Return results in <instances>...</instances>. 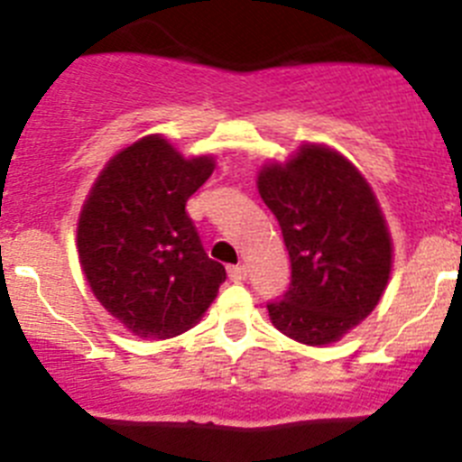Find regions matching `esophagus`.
<instances>
[{
    "mask_svg": "<svg viewBox=\"0 0 462 462\" xmlns=\"http://www.w3.org/2000/svg\"><path fill=\"white\" fill-rule=\"evenodd\" d=\"M228 277H231V282L247 280V268H245V266H228Z\"/></svg>",
    "mask_w": 462,
    "mask_h": 462,
    "instance_id": "34e87169",
    "label": "esophagus"
}]
</instances>
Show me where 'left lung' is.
I'll return each instance as SVG.
<instances>
[{"instance_id":"left-lung-1","label":"left lung","mask_w":462,"mask_h":462,"mask_svg":"<svg viewBox=\"0 0 462 462\" xmlns=\"http://www.w3.org/2000/svg\"><path fill=\"white\" fill-rule=\"evenodd\" d=\"M256 187L291 259L289 291L268 305L273 326L303 345H333L389 284L393 243L377 196L345 154L321 143L261 166Z\"/></svg>"}]
</instances>
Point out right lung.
Listing matches in <instances>:
<instances>
[{"label": "right lung", "mask_w": 462, "mask_h": 462, "mask_svg": "<svg viewBox=\"0 0 462 462\" xmlns=\"http://www.w3.org/2000/svg\"><path fill=\"white\" fill-rule=\"evenodd\" d=\"M215 171L162 134L108 159L79 215V259L106 312L143 340H169L201 321L226 280L208 259L187 199Z\"/></svg>", "instance_id": "add662e5"}]
</instances>
